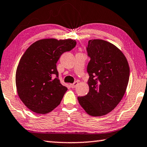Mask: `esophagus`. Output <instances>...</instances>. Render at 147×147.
Wrapping results in <instances>:
<instances>
[{
    "mask_svg": "<svg viewBox=\"0 0 147 147\" xmlns=\"http://www.w3.org/2000/svg\"><path fill=\"white\" fill-rule=\"evenodd\" d=\"M78 82H74L73 84H71V88H76V86H78Z\"/></svg>",
    "mask_w": 147,
    "mask_h": 147,
    "instance_id": "1",
    "label": "esophagus"
}]
</instances>
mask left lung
Wrapping results in <instances>:
<instances>
[{"label":"left lung","instance_id":"1","mask_svg":"<svg viewBox=\"0 0 147 147\" xmlns=\"http://www.w3.org/2000/svg\"><path fill=\"white\" fill-rule=\"evenodd\" d=\"M89 92L78 97L80 106L92 116L105 115L115 109L124 97L129 82V67L123 52L101 39L88 41Z\"/></svg>","mask_w":147,"mask_h":147}]
</instances>
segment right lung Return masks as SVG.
I'll list each match as a JSON object with an SVG mask.
<instances>
[{
    "label": "right lung",
    "instance_id": "1",
    "mask_svg": "<svg viewBox=\"0 0 147 147\" xmlns=\"http://www.w3.org/2000/svg\"><path fill=\"white\" fill-rule=\"evenodd\" d=\"M76 44L72 39L44 38L32 44L23 53L16 69V89L31 111L45 115L61 103L67 88L60 82L56 63L62 53Z\"/></svg>",
    "mask_w": 147,
    "mask_h": 147
}]
</instances>
